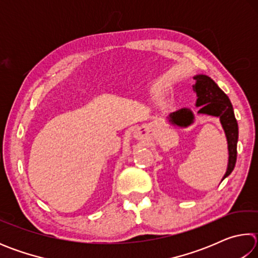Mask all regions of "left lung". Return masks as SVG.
Segmentation results:
<instances>
[{
    "instance_id": "8db88e82",
    "label": "left lung",
    "mask_w": 258,
    "mask_h": 258,
    "mask_svg": "<svg viewBox=\"0 0 258 258\" xmlns=\"http://www.w3.org/2000/svg\"><path fill=\"white\" fill-rule=\"evenodd\" d=\"M194 91L197 94L196 106L199 107L198 113L208 115L220 118L228 141L229 149V163L228 168L222 181L232 173L235 161H237V143H238V123L234 117L233 107L230 99L211 77L207 75H196ZM195 116L190 109L182 108L180 110L172 112L168 116V121L172 125L187 127L194 123Z\"/></svg>"
}]
</instances>
